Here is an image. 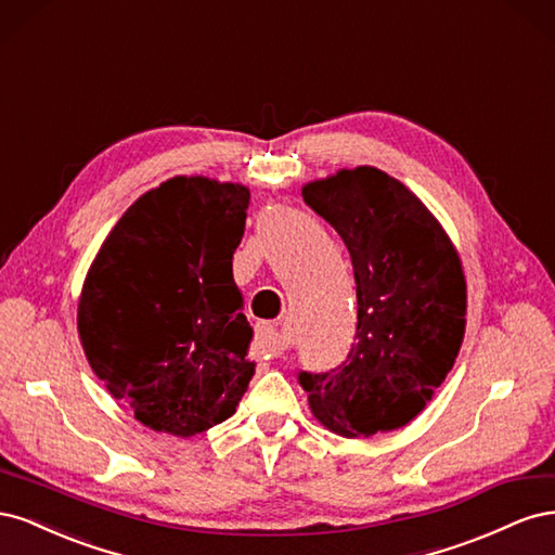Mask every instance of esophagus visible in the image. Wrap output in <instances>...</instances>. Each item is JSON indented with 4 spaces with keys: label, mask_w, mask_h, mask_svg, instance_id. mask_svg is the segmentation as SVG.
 Instances as JSON below:
<instances>
[{
    "label": "esophagus",
    "mask_w": 555,
    "mask_h": 555,
    "mask_svg": "<svg viewBox=\"0 0 555 555\" xmlns=\"http://www.w3.org/2000/svg\"><path fill=\"white\" fill-rule=\"evenodd\" d=\"M257 349L266 359L282 354V335H280L278 326L268 324V322L257 324Z\"/></svg>",
    "instance_id": "obj_1"
}]
</instances>
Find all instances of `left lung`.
I'll return each mask as SVG.
<instances>
[{"label":"left lung","mask_w":555,"mask_h":555,"mask_svg":"<svg viewBox=\"0 0 555 555\" xmlns=\"http://www.w3.org/2000/svg\"><path fill=\"white\" fill-rule=\"evenodd\" d=\"M304 201L340 233L357 280V335L328 373H298L312 414L343 438L410 424L459 357L465 275L440 222L375 166L308 182Z\"/></svg>","instance_id":"1"}]
</instances>
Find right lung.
<instances>
[{
  "mask_svg": "<svg viewBox=\"0 0 555 555\" xmlns=\"http://www.w3.org/2000/svg\"><path fill=\"white\" fill-rule=\"evenodd\" d=\"M247 206L243 184L176 176L133 201L90 266L80 345L147 428L192 438L222 424L255 375L233 282Z\"/></svg>",
  "mask_w": 555,
  "mask_h": 555,
  "instance_id": "obj_1",
  "label": "right lung"
}]
</instances>
